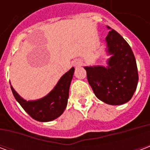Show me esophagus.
<instances>
[{
  "mask_svg": "<svg viewBox=\"0 0 150 150\" xmlns=\"http://www.w3.org/2000/svg\"><path fill=\"white\" fill-rule=\"evenodd\" d=\"M73 65H74L75 67H81L83 65V62L80 60H75L74 63H73Z\"/></svg>",
  "mask_w": 150,
  "mask_h": 150,
  "instance_id": "obj_1",
  "label": "esophagus"
}]
</instances>
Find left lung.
I'll return each mask as SVG.
<instances>
[{"instance_id":"left-lung-1","label":"left lung","mask_w":150,"mask_h":150,"mask_svg":"<svg viewBox=\"0 0 150 150\" xmlns=\"http://www.w3.org/2000/svg\"><path fill=\"white\" fill-rule=\"evenodd\" d=\"M106 37L111 58L108 67H85L87 77L96 96L104 103L120 105L131 100L138 83V72L131 47L116 30Z\"/></svg>"}]
</instances>
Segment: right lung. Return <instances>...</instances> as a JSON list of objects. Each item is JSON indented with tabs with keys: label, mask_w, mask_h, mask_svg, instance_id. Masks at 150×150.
<instances>
[{
	"label": "right lung",
	"mask_w": 150,
	"mask_h": 150,
	"mask_svg": "<svg viewBox=\"0 0 150 150\" xmlns=\"http://www.w3.org/2000/svg\"><path fill=\"white\" fill-rule=\"evenodd\" d=\"M74 71L75 68L72 67L62 75L49 94L37 100H25L11 86L12 92L16 100L33 119L41 122L51 121L61 116L67 107L69 89Z\"/></svg>",
	"instance_id": "add662e5"
}]
</instances>
